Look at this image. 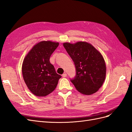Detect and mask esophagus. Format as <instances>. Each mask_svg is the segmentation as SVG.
Returning a JSON list of instances; mask_svg holds the SVG:
<instances>
[{"label":"esophagus","mask_w":132,"mask_h":132,"mask_svg":"<svg viewBox=\"0 0 132 132\" xmlns=\"http://www.w3.org/2000/svg\"><path fill=\"white\" fill-rule=\"evenodd\" d=\"M62 76L63 77H66L67 76V74H66V73H63V74L62 75Z\"/></svg>","instance_id":"obj_1"}]
</instances>
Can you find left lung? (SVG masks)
Masks as SVG:
<instances>
[{
  "label": "left lung",
  "instance_id": "1",
  "mask_svg": "<svg viewBox=\"0 0 132 132\" xmlns=\"http://www.w3.org/2000/svg\"><path fill=\"white\" fill-rule=\"evenodd\" d=\"M74 62L75 77L70 79L78 91L86 95L95 93L103 85L106 66L103 56L92 45L86 42L63 43Z\"/></svg>",
  "mask_w": 132,
  "mask_h": 132
}]
</instances>
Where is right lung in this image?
I'll return each mask as SVG.
<instances>
[{
	"label": "right lung",
	"mask_w": 132,
	"mask_h": 132,
	"mask_svg": "<svg viewBox=\"0 0 132 132\" xmlns=\"http://www.w3.org/2000/svg\"><path fill=\"white\" fill-rule=\"evenodd\" d=\"M59 43L41 41L26 56L22 66V76L28 88L36 96L44 97L54 91L61 75L50 62Z\"/></svg>",
	"instance_id": "1"
}]
</instances>
